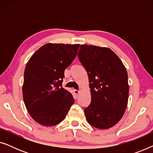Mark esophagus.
Here are the masks:
<instances>
[{
    "instance_id": "34e87169",
    "label": "esophagus",
    "mask_w": 153,
    "mask_h": 153,
    "mask_svg": "<svg viewBox=\"0 0 153 153\" xmlns=\"http://www.w3.org/2000/svg\"><path fill=\"white\" fill-rule=\"evenodd\" d=\"M73 92H74V95H75V97H77V95H78V94L79 93V90H74V91H73Z\"/></svg>"
}]
</instances>
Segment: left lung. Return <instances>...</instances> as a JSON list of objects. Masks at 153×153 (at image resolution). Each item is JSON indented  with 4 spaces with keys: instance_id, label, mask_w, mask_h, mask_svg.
I'll list each match as a JSON object with an SVG mask.
<instances>
[{
    "instance_id": "1",
    "label": "left lung",
    "mask_w": 153,
    "mask_h": 153,
    "mask_svg": "<svg viewBox=\"0 0 153 153\" xmlns=\"http://www.w3.org/2000/svg\"><path fill=\"white\" fill-rule=\"evenodd\" d=\"M79 59L88 75L91 102L84 109L92 126L106 129L122 118L129 96L126 68L118 56L106 47L83 45Z\"/></svg>"
}]
</instances>
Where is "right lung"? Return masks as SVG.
Returning a JSON list of instances; mask_svg holds the SVG:
<instances>
[{
    "label": "right lung",
    "instance_id": "1",
    "mask_svg": "<svg viewBox=\"0 0 153 153\" xmlns=\"http://www.w3.org/2000/svg\"><path fill=\"white\" fill-rule=\"evenodd\" d=\"M79 46L46 44L27 62L23 97L28 113L39 124H58L74 104L72 94L62 87V83L65 70L76 57Z\"/></svg>",
    "mask_w": 153,
    "mask_h": 153
}]
</instances>
